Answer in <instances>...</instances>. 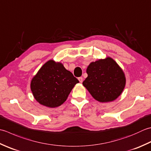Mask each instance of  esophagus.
Here are the masks:
<instances>
[{
  "instance_id": "obj_1",
  "label": "esophagus",
  "mask_w": 151,
  "mask_h": 151,
  "mask_svg": "<svg viewBox=\"0 0 151 151\" xmlns=\"http://www.w3.org/2000/svg\"><path fill=\"white\" fill-rule=\"evenodd\" d=\"M78 81H79L80 82H81V83H82V81H83V78H82V77H79L78 78Z\"/></svg>"
}]
</instances>
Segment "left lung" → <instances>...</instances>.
<instances>
[{
    "instance_id": "1",
    "label": "left lung",
    "mask_w": 151,
    "mask_h": 151,
    "mask_svg": "<svg viewBox=\"0 0 151 151\" xmlns=\"http://www.w3.org/2000/svg\"><path fill=\"white\" fill-rule=\"evenodd\" d=\"M88 77L82 82L97 101L107 103L117 99L124 89L126 76L111 57L91 62L86 69Z\"/></svg>"
}]
</instances>
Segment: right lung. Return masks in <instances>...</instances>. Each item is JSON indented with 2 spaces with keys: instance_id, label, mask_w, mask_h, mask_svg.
Wrapping results in <instances>:
<instances>
[{
  "instance_id": "obj_1",
  "label": "right lung",
  "mask_w": 151,
  "mask_h": 151,
  "mask_svg": "<svg viewBox=\"0 0 151 151\" xmlns=\"http://www.w3.org/2000/svg\"><path fill=\"white\" fill-rule=\"evenodd\" d=\"M79 81L61 62L46 61L31 81V90L36 101L50 108L58 107L66 101Z\"/></svg>"
}]
</instances>
